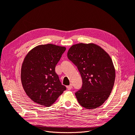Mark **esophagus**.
<instances>
[{
  "label": "esophagus",
  "instance_id": "1",
  "mask_svg": "<svg viewBox=\"0 0 135 135\" xmlns=\"http://www.w3.org/2000/svg\"><path fill=\"white\" fill-rule=\"evenodd\" d=\"M73 88V85L72 84H70L69 85H68V86H67V88L68 90H70V89H71V88Z\"/></svg>",
  "mask_w": 135,
  "mask_h": 135
}]
</instances>
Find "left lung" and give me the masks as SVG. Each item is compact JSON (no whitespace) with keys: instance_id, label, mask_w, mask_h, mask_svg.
I'll return each mask as SVG.
<instances>
[{"instance_id":"8db88e82","label":"left lung","mask_w":135,"mask_h":135,"mask_svg":"<svg viewBox=\"0 0 135 135\" xmlns=\"http://www.w3.org/2000/svg\"><path fill=\"white\" fill-rule=\"evenodd\" d=\"M68 57L77 67L82 86L75 95L85 109L100 107L109 97L115 78V69L109 55L94 44L79 43L73 46Z\"/></svg>"}]
</instances>
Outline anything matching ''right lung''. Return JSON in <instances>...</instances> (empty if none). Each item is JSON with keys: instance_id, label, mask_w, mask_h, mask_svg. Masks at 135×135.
<instances>
[{"instance_id": "1", "label": "right lung", "mask_w": 135, "mask_h": 135, "mask_svg": "<svg viewBox=\"0 0 135 135\" xmlns=\"http://www.w3.org/2000/svg\"><path fill=\"white\" fill-rule=\"evenodd\" d=\"M66 48L48 44L32 49L21 68V82L27 95L35 103L50 107L66 89L55 67Z\"/></svg>"}]
</instances>
